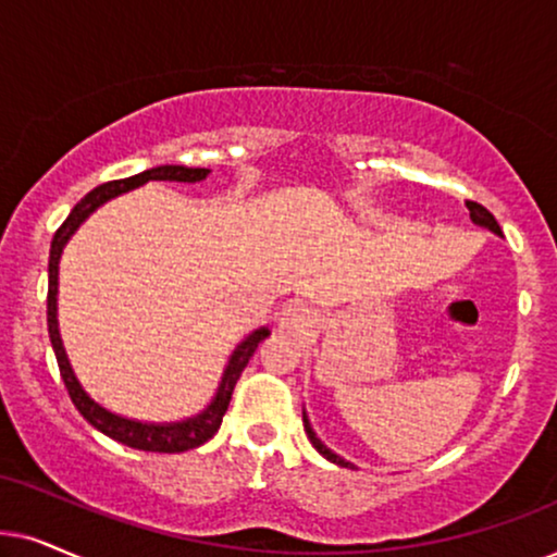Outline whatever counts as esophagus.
Returning <instances> with one entry per match:
<instances>
[{
    "label": "esophagus",
    "mask_w": 557,
    "mask_h": 557,
    "mask_svg": "<svg viewBox=\"0 0 557 557\" xmlns=\"http://www.w3.org/2000/svg\"><path fill=\"white\" fill-rule=\"evenodd\" d=\"M315 325V313L306 306H290L280 315V329L287 333H306Z\"/></svg>",
    "instance_id": "obj_1"
}]
</instances>
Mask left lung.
Masks as SVG:
<instances>
[{
	"instance_id": "8db88e82",
	"label": "left lung",
	"mask_w": 557,
	"mask_h": 557,
	"mask_svg": "<svg viewBox=\"0 0 557 557\" xmlns=\"http://www.w3.org/2000/svg\"><path fill=\"white\" fill-rule=\"evenodd\" d=\"M466 209L471 211V221H473V224L484 226V228H488V232H494V234H502V228H499V224H496V219L492 216V213H488V211L484 209V206L476 203V201H466ZM302 425H306V433H308V438H310V443H313V448L318 450V454H321L323 458H329L331 463H336V466H344V469H354V463L344 461V458L333 454L331 448H325V446H323L321 438H318V435L313 433V428H310V422H308V414H306V412H302Z\"/></svg>"
}]
</instances>
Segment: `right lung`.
I'll use <instances>...</instances> for the list:
<instances>
[{"instance_id": "obj_1", "label": "right lung", "mask_w": 557, "mask_h": 557, "mask_svg": "<svg viewBox=\"0 0 557 557\" xmlns=\"http://www.w3.org/2000/svg\"><path fill=\"white\" fill-rule=\"evenodd\" d=\"M209 168H185V165H158L145 170V173L124 177V181H111L103 183L99 188H94L91 193H86L81 201L73 206V211L69 213V219L63 221L61 228H58L53 236V244H50V262H48V333H50V344H53L55 359H58V369H61V376L65 382V389L76 405V410L84 414V418L91 422L96 430H101L103 435H109L111 441L124 443V446L137 448V450H150V454H183V450L198 448L203 446L206 441H211L213 435L219 433L221 420L228 410V403H232L236 380H239L244 367L249 364V359L255 356L257 346L270 336L267 329H257L251 331L247 338L242 341L239 346L234 348L232 359L224 369V376H221V384L216 389V397L211 399V405L206 407L203 412L193 414L188 420L181 422H139V420H129L122 418V414L109 412L107 407H101L99 403H94L91 397L86 395L84 387H81L76 374H73L69 356H65L63 341H61V331H58V262H61L63 247L65 242L71 239L73 232L84 224V221L91 216V213L103 206L111 198L122 196L137 185H145L147 181H175V183H198L209 175Z\"/></svg>"}]
</instances>
